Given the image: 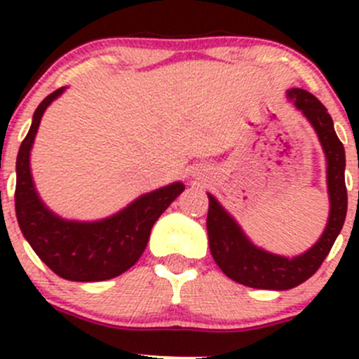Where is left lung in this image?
<instances>
[{
    "mask_svg": "<svg viewBox=\"0 0 359 359\" xmlns=\"http://www.w3.org/2000/svg\"><path fill=\"white\" fill-rule=\"evenodd\" d=\"M287 95L314 126L327 154L330 217L318 243L293 259L264 252L250 243L233 217H229V213L217 203L215 198L208 194L206 229H208V243L213 260L227 278L245 287L260 288V290H290L309 280L330 253L347 213V189L344 179L346 153L334 130L332 116L325 109L323 104L306 90L292 88L288 90Z\"/></svg>",
    "mask_w": 359,
    "mask_h": 359,
    "instance_id": "8db88e82",
    "label": "left lung"
}]
</instances>
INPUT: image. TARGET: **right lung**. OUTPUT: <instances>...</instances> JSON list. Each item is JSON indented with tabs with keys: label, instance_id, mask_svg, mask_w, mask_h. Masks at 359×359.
Listing matches in <instances>:
<instances>
[{
	"label": "right lung",
	"instance_id": "1",
	"mask_svg": "<svg viewBox=\"0 0 359 359\" xmlns=\"http://www.w3.org/2000/svg\"><path fill=\"white\" fill-rule=\"evenodd\" d=\"M64 88L50 93L32 116V125L17 156L15 213L25 240L36 255L69 281H104L128 271L149 241L151 229L163 212L184 191L175 182L137 198L109 219L99 222H72L50 212L38 198L29 170V153L46 107Z\"/></svg>",
	"mask_w": 359,
	"mask_h": 359
}]
</instances>
